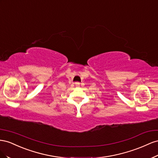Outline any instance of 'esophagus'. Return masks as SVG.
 Instances as JSON below:
<instances>
[{
    "label": "esophagus",
    "instance_id": "34e87169",
    "mask_svg": "<svg viewBox=\"0 0 158 158\" xmlns=\"http://www.w3.org/2000/svg\"><path fill=\"white\" fill-rule=\"evenodd\" d=\"M75 85H77V86H79V85H80V84H79V83H75Z\"/></svg>",
    "mask_w": 158,
    "mask_h": 158
}]
</instances>
